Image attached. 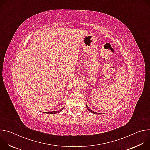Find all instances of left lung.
Returning a JSON list of instances; mask_svg holds the SVG:
<instances>
[{
	"instance_id": "8db88e82",
	"label": "left lung",
	"mask_w": 150,
	"mask_h": 150,
	"mask_svg": "<svg viewBox=\"0 0 150 150\" xmlns=\"http://www.w3.org/2000/svg\"><path fill=\"white\" fill-rule=\"evenodd\" d=\"M86 107H87V109L90 111V112H91V113H94V114H99V113H96V112H94V111H93V110H90V109H89V108L88 107V105H87V104H86Z\"/></svg>"
}]
</instances>
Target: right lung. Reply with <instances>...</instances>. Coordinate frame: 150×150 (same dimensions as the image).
<instances>
[{
    "mask_svg": "<svg viewBox=\"0 0 150 150\" xmlns=\"http://www.w3.org/2000/svg\"><path fill=\"white\" fill-rule=\"evenodd\" d=\"M64 108H62L60 110H58V111H54V112H46V113H48V114H55V113H59L60 112L62 111V110ZM46 113V112H45Z\"/></svg>",
    "mask_w": 150,
    "mask_h": 150,
    "instance_id": "1",
    "label": "right lung"
}]
</instances>
